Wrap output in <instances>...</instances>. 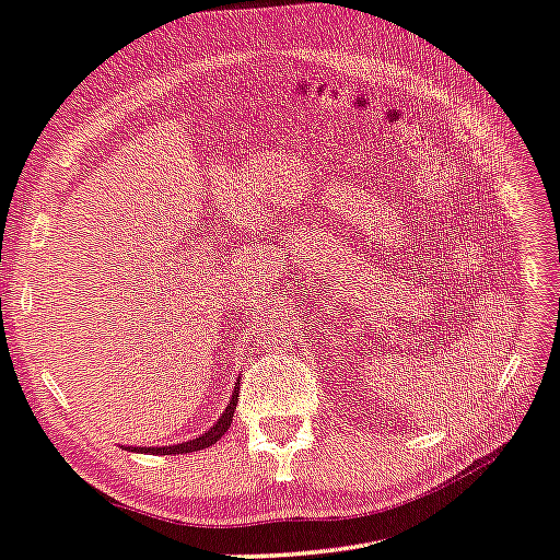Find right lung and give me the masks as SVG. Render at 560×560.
<instances>
[{"label":"right lung","instance_id":"1","mask_svg":"<svg viewBox=\"0 0 560 560\" xmlns=\"http://www.w3.org/2000/svg\"><path fill=\"white\" fill-rule=\"evenodd\" d=\"M240 384V382H237ZM235 384V394H232V399L228 404L225 413L220 416L218 423L212 425V429L208 433L198 435V439H192L188 443H178V445H166V448H135V451H141V453H151V455H178V453H196V451H202L208 448V445L218 443L222 435H225V431L230 429L232 423V416H235V406H237V394H240V386Z\"/></svg>","mask_w":560,"mask_h":560}]
</instances>
